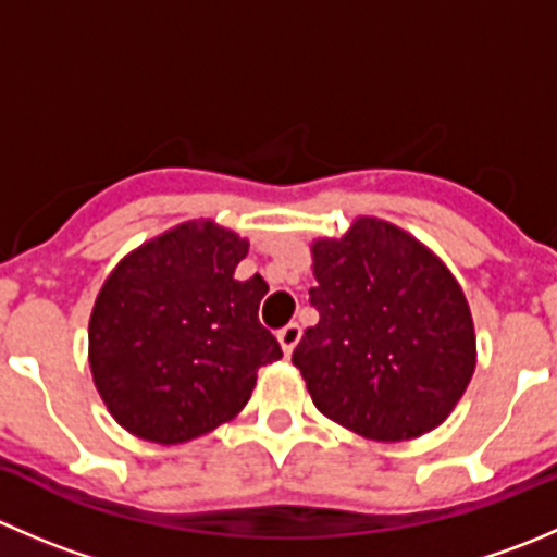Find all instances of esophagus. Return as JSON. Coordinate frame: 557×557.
Segmentation results:
<instances>
[{
	"mask_svg": "<svg viewBox=\"0 0 557 557\" xmlns=\"http://www.w3.org/2000/svg\"><path fill=\"white\" fill-rule=\"evenodd\" d=\"M299 337H301V326H299V323H288V326H283L277 332V339H280V345H283L285 354H290V350L296 348Z\"/></svg>",
	"mask_w": 557,
	"mask_h": 557,
	"instance_id": "34e87169",
	"label": "esophagus"
}]
</instances>
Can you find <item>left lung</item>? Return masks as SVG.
<instances>
[{"mask_svg": "<svg viewBox=\"0 0 557 557\" xmlns=\"http://www.w3.org/2000/svg\"><path fill=\"white\" fill-rule=\"evenodd\" d=\"M318 285L294 364L315 408L372 441L438 428L471 383L476 337L449 269L413 236L361 218L312 245Z\"/></svg>", "mask_w": 557, "mask_h": 557, "instance_id": "obj_1", "label": "left lung"}]
</instances>
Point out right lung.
<instances>
[{
  "mask_svg": "<svg viewBox=\"0 0 557 557\" xmlns=\"http://www.w3.org/2000/svg\"><path fill=\"white\" fill-rule=\"evenodd\" d=\"M247 242L185 223L129 252L89 321L95 386L124 430L182 444L228 422L250 399L258 367L283 356L258 321L269 285L239 283Z\"/></svg>",
  "mask_w": 557,
  "mask_h": 557,
  "instance_id": "1",
  "label": "right lung"
}]
</instances>
